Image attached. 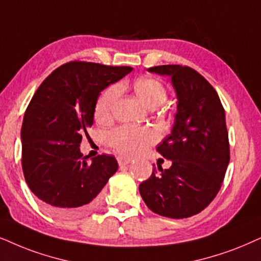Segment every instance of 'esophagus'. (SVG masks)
<instances>
[{
    "label": "esophagus",
    "mask_w": 261,
    "mask_h": 261,
    "mask_svg": "<svg viewBox=\"0 0 261 261\" xmlns=\"http://www.w3.org/2000/svg\"><path fill=\"white\" fill-rule=\"evenodd\" d=\"M117 162H118V164H120V165H127V164L130 163V160H129V158L118 157L117 158Z\"/></svg>",
    "instance_id": "1"
}]
</instances>
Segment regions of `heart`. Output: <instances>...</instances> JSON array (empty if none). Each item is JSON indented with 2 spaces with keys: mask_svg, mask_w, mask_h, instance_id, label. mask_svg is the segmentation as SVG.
Returning a JSON list of instances; mask_svg holds the SVG:
<instances>
[{
  "mask_svg": "<svg viewBox=\"0 0 261 261\" xmlns=\"http://www.w3.org/2000/svg\"><path fill=\"white\" fill-rule=\"evenodd\" d=\"M134 90L148 108L160 107L167 99V90L164 85L160 80L153 79V77L137 79L134 81ZM118 92H120V87L111 85L99 94L94 106V117L97 120L106 121L111 116ZM157 139V132L152 128L122 126L108 134V143L110 146L118 153L128 155V157L141 153Z\"/></svg>",
  "mask_w": 261,
  "mask_h": 261,
  "instance_id": "obj_1",
  "label": "heart"
}]
</instances>
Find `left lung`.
I'll return each instance as SVG.
<instances>
[{"mask_svg": "<svg viewBox=\"0 0 261 261\" xmlns=\"http://www.w3.org/2000/svg\"><path fill=\"white\" fill-rule=\"evenodd\" d=\"M148 72L171 76L177 111L157 151L172 164L154 168L139 186L147 207L169 218H188L207 207L221 189L230 161L225 111L218 93L197 70L164 64Z\"/></svg>", "mask_w": 261, "mask_h": 261, "instance_id": "obj_1", "label": "left lung"}]
</instances>
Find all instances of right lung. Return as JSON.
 Returning <instances> with one entry per match:
<instances>
[{
	"mask_svg": "<svg viewBox=\"0 0 261 261\" xmlns=\"http://www.w3.org/2000/svg\"><path fill=\"white\" fill-rule=\"evenodd\" d=\"M132 69L70 61L49 74L33 94L21 127V165L27 186L53 215H86L118 169L116 158L106 153L89 163L79 146L93 124L100 91Z\"/></svg>",
	"mask_w": 261,
	"mask_h": 261,
	"instance_id": "right-lung-1",
	"label": "right lung"
}]
</instances>
